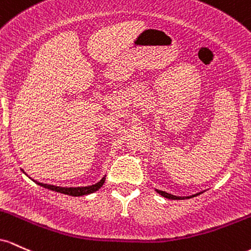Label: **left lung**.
Returning <instances> with one entry per match:
<instances>
[{
  "instance_id": "left-lung-1",
  "label": "left lung",
  "mask_w": 251,
  "mask_h": 251,
  "mask_svg": "<svg viewBox=\"0 0 251 251\" xmlns=\"http://www.w3.org/2000/svg\"><path fill=\"white\" fill-rule=\"evenodd\" d=\"M155 191H156L157 193L160 194V196L165 197V198H167V199H173V201H182V199H188V198H192V197L199 196V194L201 193V192H199V193H196V194H193V196H190V197H178V196H173V194H170V193L165 192V191H160V190H155Z\"/></svg>"
}]
</instances>
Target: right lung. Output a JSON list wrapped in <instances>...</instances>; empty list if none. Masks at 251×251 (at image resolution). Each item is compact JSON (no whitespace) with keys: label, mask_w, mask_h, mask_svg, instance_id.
I'll list each match as a JSON object with an SVG mask.
<instances>
[{"label":"right lung","mask_w":251,"mask_h":251,"mask_svg":"<svg viewBox=\"0 0 251 251\" xmlns=\"http://www.w3.org/2000/svg\"><path fill=\"white\" fill-rule=\"evenodd\" d=\"M33 181H34L35 184H38L39 186L47 188V190L55 191V192L63 193V194H67V196L80 197V196H86V194H90V193H94L96 191L100 190V188L103 186L104 181H105V176H103V178L98 182H96L95 185H91V186H80V187H60V186H54V185L42 184V182L35 181V180H33Z\"/></svg>","instance_id":"1"}]
</instances>
